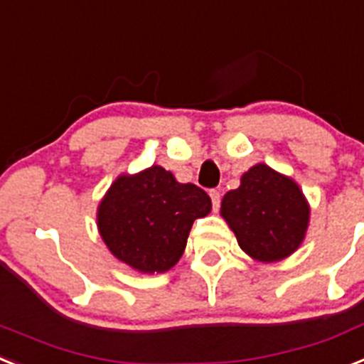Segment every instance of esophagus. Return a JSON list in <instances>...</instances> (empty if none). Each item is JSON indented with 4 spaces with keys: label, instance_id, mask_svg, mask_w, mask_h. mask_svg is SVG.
<instances>
[{
    "label": "esophagus",
    "instance_id": "1",
    "mask_svg": "<svg viewBox=\"0 0 364 364\" xmlns=\"http://www.w3.org/2000/svg\"><path fill=\"white\" fill-rule=\"evenodd\" d=\"M210 198H212L213 212H217V210L220 208V193L217 191V189H212V191H210Z\"/></svg>",
    "mask_w": 364,
    "mask_h": 364
}]
</instances>
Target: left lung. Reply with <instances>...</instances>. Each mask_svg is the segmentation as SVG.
Returning <instances> with one entry per match:
<instances>
[{"mask_svg": "<svg viewBox=\"0 0 364 364\" xmlns=\"http://www.w3.org/2000/svg\"><path fill=\"white\" fill-rule=\"evenodd\" d=\"M220 215L248 256L278 262L302 243L309 206L293 180L257 164L245 173L237 189L225 195Z\"/></svg>", "mask_w": 364, "mask_h": 364, "instance_id": "left-lung-1", "label": "left lung"}]
</instances>
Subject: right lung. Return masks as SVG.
<instances>
[{"label":"right lung","mask_w":364,"mask_h":364,"mask_svg":"<svg viewBox=\"0 0 364 364\" xmlns=\"http://www.w3.org/2000/svg\"><path fill=\"white\" fill-rule=\"evenodd\" d=\"M212 210L206 191L180 184L160 166L119 176L99 206L101 237L139 272H166L184 254L193 220Z\"/></svg>","instance_id":"right-lung-1"}]
</instances>
